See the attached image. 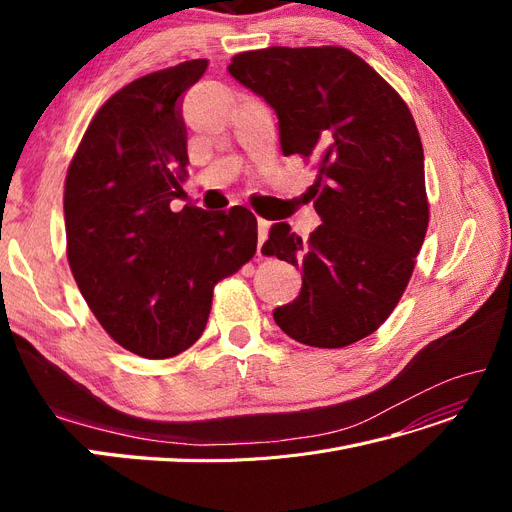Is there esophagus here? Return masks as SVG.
<instances>
[{"mask_svg":"<svg viewBox=\"0 0 512 512\" xmlns=\"http://www.w3.org/2000/svg\"><path fill=\"white\" fill-rule=\"evenodd\" d=\"M269 222H265V220H258V250L262 247V243L267 241V237H269Z\"/></svg>","mask_w":512,"mask_h":512,"instance_id":"34e87169","label":"esophagus"}]
</instances>
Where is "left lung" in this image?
Segmentation results:
<instances>
[{
  "instance_id": "1",
  "label": "left lung",
  "mask_w": 512,
  "mask_h": 512,
  "mask_svg": "<svg viewBox=\"0 0 512 512\" xmlns=\"http://www.w3.org/2000/svg\"><path fill=\"white\" fill-rule=\"evenodd\" d=\"M228 72L271 104L284 156L312 160L307 190L322 224L307 241L271 226L262 254L303 273L299 297L275 307L288 337L344 348L374 333L404 294L429 224L425 158L410 108L342 46H269Z\"/></svg>"
}]
</instances>
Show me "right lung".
Masks as SVG:
<instances>
[{
    "label": "right lung",
    "instance_id": "1",
    "mask_svg": "<svg viewBox=\"0 0 512 512\" xmlns=\"http://www.w3.org/2000/svg\"><path fill=\"white\" fill-rule=\"evenodd\" d=\"M207 59L151 72L108 98L66 175L68 262L104 331L119 346L168 359L203 335L213 288L256 254L245 207L170 211L188 177L181 96Z\"/></svg>",
    "mask_w": 512,
    "mask_h": 512
}]
</instances>
